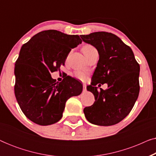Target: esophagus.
<instances>
[{
  "instance_id": "1",
  "label": "esophagus",
  "mask_w": 156,
  "mask_h": 156,
  "mask_svg": "<svg viewBox=\"0 0 156 156\" xmlns=\"http://www.w3.org/2000/svg\"><path fill=\"white\" fill-rule=\"evenodd\" d=\"M83 89H84V91L87 90V85L85 84H83Z\"/></svg>"
}]
</instances>
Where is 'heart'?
<instances>
[{"mask_svg": "<svg viewBox=\"0 0 156 156\" xmlns=\"http://www.w3.org/2000/svg\"><path fill=\"white\" fill-rule=\"evenodd\" d=\"M92 48H94L92 45H91V44H86V45H84L82 48V52L83 53H85L87 51H88L89 50H90V49H92ZM74 75L76 78H77L78 80L82 81V82H85V81L87 80V78H88V73L84 71H80V70H77V71L74 72Z\"/></svg>", "mask_w": 156, "mask_h": 156, "instance_id": "b5f03b06", "label": "heart"}]
</instances>
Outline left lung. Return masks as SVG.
<instances>
[{
	"instance_id": "obj_1",
	"label": "left lung",
	"mask_w": 156,
	"mask_h": 156,
	"mask_svg": "<svg viewBox=\"0 0 156 156\" xmlns=\"http://www.w3.org/2000/svg\"><path fill=\"white\" fill-rule=\"evenodd\" d=\"M80 37L95 47L99 55L92 76L94 82L87 87L94 96L95 101L84 108L85 117L95 125L116 124L128 116L138 99L139 64L131 48L114 34L96 32ZM99 83H107L108 89L98 91L95 86Z\"/></svg>"
}]
</instances>
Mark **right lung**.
<instances>
[{
  "mask_svg": "<svg viewBox=\"0 0 156 156\" xmlns=\"http://www.w3.org/2000/svg\"><path fill=\"white\" fill-rule=\"evenodd\" d=\"M79 35L55 30L40 32L20 49L15 66L14 91L17 101L27 119L41 126L59 121L66 101L80 95L82 85L67 76L57 83L51 73L60 70L72 48L82 43Z\"/></svg>",
  "mask_w": 156,
  "mask_h": 156,
  "instance_id": "obj_1",
  "label": "right lung"
}]
</instances>
